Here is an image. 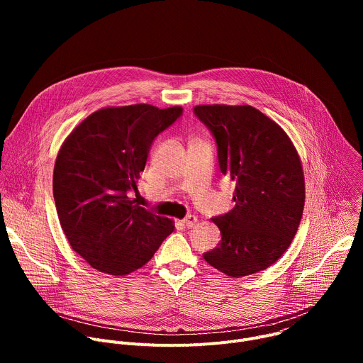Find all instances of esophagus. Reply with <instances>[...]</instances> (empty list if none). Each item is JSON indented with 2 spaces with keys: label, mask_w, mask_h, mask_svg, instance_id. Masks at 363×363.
Returning a JSON list of instances; mask_svg holds the SVG:
<instances>
[{
  "label": "esophagus",
  "mask_w": 363,
  "mask_h": 363,
  "mask_svg": "<svg viewBox=\"0 0 363 363\" xmlns=\"http://www.w3.org/2000/svg\"><path fill=\"white\" fill-rule=\"evenodd\" d=\"M196 217L195 216H186L184 220H182V223H184V225L186 227V228H192L195 224H196Z\"/></svg>",
  "instance_id": "1"
}]
</instances>
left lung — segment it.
<instances>
[{"mask_svg":"<svg viewBox=\"0 0 363 363\" xmlns=\"http://www.w3.org/2000/svg\"><path fill=\"white\" fill-rule=\"evenodd\" d=\"M195 116L217 143L223 175L235 182L234 208L213 221L220 244L205 262L230 277L274 264L294 238L304 208V177L286 132L252 106L202 105Z\"/></svg>","mask_w":363,"mask_h":363,"instance_id":"1","label":"left lung"}]
</instances>
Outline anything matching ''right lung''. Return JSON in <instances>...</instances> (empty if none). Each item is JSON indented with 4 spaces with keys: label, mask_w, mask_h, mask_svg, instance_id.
I'll return each instance as SVG.
<instances>
[{
    "label": "right lung",
    "mask_w": 363,
    "mask_h": 363,
    "mask_svg": "<svg viewBox=\"0 0 363 363\" xmlns=\"http://www.w3.org/2000/svg\"><path fill=\"white\" fill-rule=\"evenodd\" d=\"M182 108L130 105L100 109L65 140L55 165L53 195L72 248L96 270L129 274L145 266L174 231L169 218L135 203L136 179L150 146Z\"/></svg>",
    "instance_id": "right-lung-1"
}]
</instances>
